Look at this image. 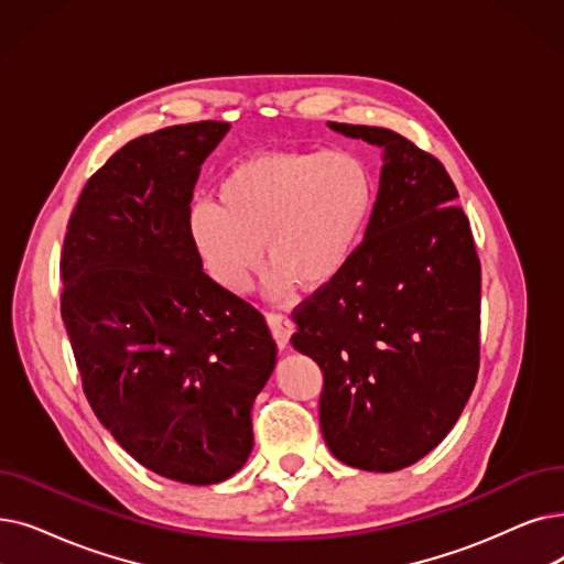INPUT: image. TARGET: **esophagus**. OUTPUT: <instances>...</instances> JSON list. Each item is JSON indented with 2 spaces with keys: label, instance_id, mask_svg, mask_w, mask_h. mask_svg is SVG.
<instances>
[{
  "label": "esophagus",
  "instance_id": "obj_1",
  "mask_svg": "<svg viewBox=\"0 0 564 564\" xmlns=\"http://www.w3.org/2000/svg\"><path fill=\"white\" fill-rule=\"evenodd\" d=\"M267 325H269V329H272V334H274V338L279 343V348L283 350L288 346L290 336H292V321H290L285 313L272 311V313H267Z\"/></svg>",
  "mask_w": 564,
  "mask_h": 564
}]
</instances>
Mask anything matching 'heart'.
Instances as JSON below:
<instances>
[{
    "label": "heart",
    "instance_id": "obj_1",
    "mask_svg": "<svg viewBox=\"0 0 564 564\" xmlns=\"http://www.w3.org/2000/svg\"><path fill=\"white\" fill-rule=\"evenodd\" d=\"M376 212V182L348 152H262L218 184L216 205L191 212V237L212 276L243 292L262 264L269 292L288 295L332 285L357 256Z\"/></svg>",
    "mask_w": 564,
    "mask_h": 564
}]
</instances>
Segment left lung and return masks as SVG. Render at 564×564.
Returning a JSON list of instances; mask_svg holds the SVG:
<instances>
[{
	"label": "left lung",
	"mask_w": 564,
	"mask_h": 564,
	"mask_svg": "<svg viewBox=\"0 0 564 564\" xmlns=\"http://www.w3.org/2000/svg\"><path fill=\"white\" fill-rule=\"evenodd\" d=\"M329 127L378 144L384 165L357 256L292 311L290 340L323 369L329 452L394 473L443 443L473 394L481 267L443 163L397 131Z\"/></svg>",
	"instance_id": "left-lung-1"
}]
</instances>
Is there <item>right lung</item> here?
<instances>
[{
  "label": "right lung",
  "mask_w": 564,
  "mask_h": 564,
  "mask_svg": "<svg viewBox=\"0 0 564 564\" xmlns=\"http://www.w3.org/2000/svg\"><path fill=\"white\" fill-rule=\"evenodd\" d=\"M228 121L140 135L85 184L62 251V321L96 417L184 484L232 477L276 364L262 313L209 279L191 237L200 165Z\"/></svg>",
  "instance_id": "right-lung-1"
}]
</instances>
